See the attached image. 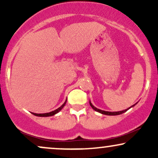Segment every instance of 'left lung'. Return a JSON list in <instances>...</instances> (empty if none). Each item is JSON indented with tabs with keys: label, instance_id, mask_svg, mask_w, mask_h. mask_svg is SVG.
<instances>
[{
	"label": "left lung",
	"instance_id": "8db88e82",
	"mask_svg": "<svg viewBox=\"0 0 158 158\" xmlns=\"http://www.w3.org/2000/svg\"><path fill=\"white\" fill-rule=\"evenodd\" d=\"M90 106L92 107V108H93L94 110H95L96 111H98L99 112V113L102 114H106V115H119V114H122L123 113H124V112L127 111V110L129 109V108H128V109H126V110H121V111H117V112H109V111H106V110H102L100 109H98V108H96V107H94L93 105L91 104V102H90ZM135 106V105H134ZM131 106V107H132Z\"/></svg>",
	"mask_w": 158,
	"mask_h": 158
}]
</instances>
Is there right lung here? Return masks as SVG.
<instances>
[{"instance_id": "obj_1", "label": "right lung", "mask_w": 158, "mask_h": 158, "mask_svg": "<svg viewBox=\"0 0 158 158\" xmlns=\"http://www.w3.org/2000/svg\"><path fill=\"white\" fill-rule=\"evenodd\" d=\"M67 102V100L65 101L64 104L62 105L61 107H59V108H57V109H56L55 110H52V111L50 112V113H46V114H35V113H32V114H34L35 116H38V117H50V116H53L54 114H57L58 112L59 111V110H61V108H63L65 106V104H66Z\"/></svg>"}]
</instances>
